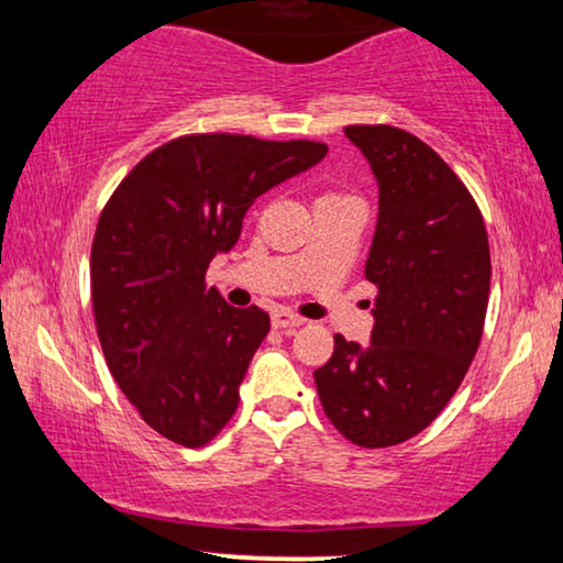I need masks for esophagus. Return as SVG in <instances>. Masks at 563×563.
<instances>
[{
    "mask_svg": "<svg viewBox=\"0 0 563 563\" xmlns=\"http://www.w3.org/2000/svg\"><path fill=\"white\" fill-rule=\"evenodd\" d=\"M272 325H274L276 330H284V333L291 335L299 325H305V320L297 318V314H291V312L276 310V312L272 314Z\"/></svg>",
    "mask_w": 563,
    "mask_h": 563,
    "instance_id": "1",
    "label": "esophagus"
}]
</instances>
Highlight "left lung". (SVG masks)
Segmentation results:
<instances>
[{
    "label": "left lung",
    "mask_w": 563,
    "mask_h": 563,
    "mask_svg": "<svg viewBox=\"0 0 563 563\" xmlns=\"http://www.w3.org/2000/svg\"><path fill=\"white\" fill-rule=\"evenodd\" d=\"M379 189L366 279L379 289L368 345L335 335L314 372L330 422L364 449L418 435L456 395L482 341L489 243L479 207L433 148L405 130L353 125Z\"/></svg>",
    "instance_id": "left-lung-1"
}]
</instances>
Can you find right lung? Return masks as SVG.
<instances>
[{
  "label": "right lung",
  "mask_w": 563,
  "mask_h": 563,
  "mask_svg": "<svg viewBox=\"0 0 563 563\" xmlns=\"http://www.w3.org/2000/svg\"><path fill=\"white\" fill-rule=\"evenodd\" d=\"M328 145L189 135L125 176L91 243V305L107 366L168 441L197 449L225 428L253 353L268 333L258 307L228 305L205 274L241 238L249 207L310 172Z\"/></svg>",
  "instance_id": "1"
}]
</instances>
